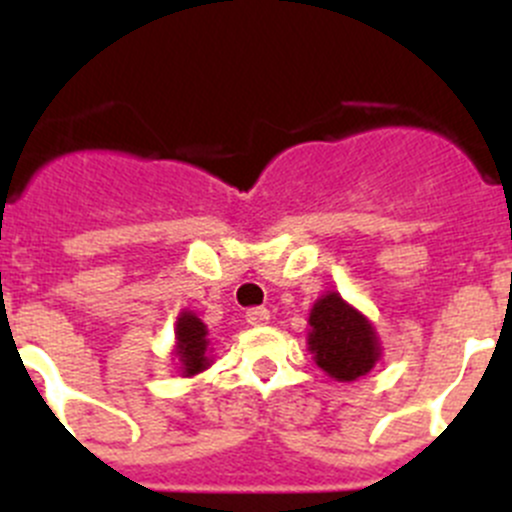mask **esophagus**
I'll return each instance as SVG.
<instances>
[{"label":"esophagus","instance_id":"1","mask_svg":"<svg viewBox=\"0 0 512 512\" xmlns=\"http://www.w3.org/2000/svg\"><path fill=\"white\" fill-rule=\"evenodd\" d=\"M245 319L252 324V327H262V324L270 322V312L265 307H250L245 312Z\"/></svg>","mask_w":512,"mask_h":512}]
</instances>
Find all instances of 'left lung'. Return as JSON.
Here are the masks:
<instances>
[{
    "mask_svg": "<svg viewBox=\"0 0 512 512\" xmlns=\"http://www.w3.org/2000/svg\"><path fill=\"white\" fill-rule=\"evenodd\" d=\"M309 324V352L337 381L359 379L379 359V344L371 324L337 292L324 294L314 304Z\"/></svg>",
    "mask_w": 512,
    "mask_h": 512,
    "instance_id": "8db88e82",
    "label": "left lung"
}]
</instances>
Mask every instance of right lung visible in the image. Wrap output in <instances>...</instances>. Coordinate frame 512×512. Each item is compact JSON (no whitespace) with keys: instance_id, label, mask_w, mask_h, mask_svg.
<instances>
[{"instance_id":"add662e5","label":"right lung","mask_w":512,"mask_h":512,"mask_svg":"<svg viewBox=\"0 0 512 512\" xmlns=\"http://www.w3.org/2000/svg\"><path fill=\"white\" fill-rule=\"evenodd\" d=\"M208 329L200 322L195 314L185 312L183 317L178 319V327H175V339H178V359L180 369H183L185 376L198 374L208 366V356H205V349H208V339H205Z\"/></svg>"}]
</instances>
